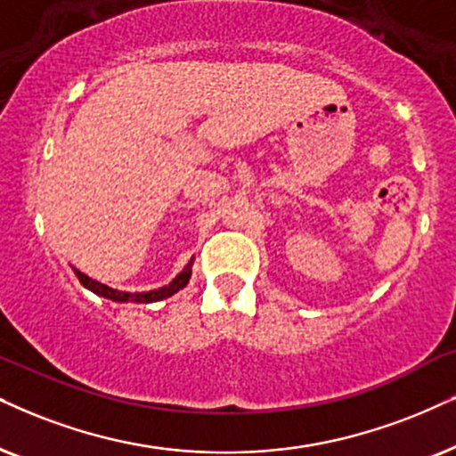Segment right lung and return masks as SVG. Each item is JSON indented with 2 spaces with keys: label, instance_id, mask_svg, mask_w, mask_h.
<instances>
[{
  "label": "right lung",
  "instance_id": "obj_1",
  "mask_svg": "<svg viewBox=\"0 0 456 456\" xmlns=\"http://www.w3.org/2000/svg\"><path fill=\"white\" fill-rule=\"evenodd\" d=\"M75 275H77L79 281H82V286L88 288V290L94 292V295L111 298V301H118V303H128V301L130 303H153V301H161V298H168V297L175 295V292L181 290V288L187 286L189 278H191V263H189L187 267L183 269L181 273H178L168 286L158 288V290H151V292H134V295H132V292L113 290V288H109L105 284H101V281L88 278V275L82 273V271H77V269H75Z\"/></svg>",
  "mask_w": 456,
  "mask_h": 456
}]
</instances>
